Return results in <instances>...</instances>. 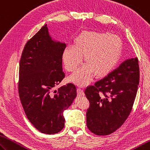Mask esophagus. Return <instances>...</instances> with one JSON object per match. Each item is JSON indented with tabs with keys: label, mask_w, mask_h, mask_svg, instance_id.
<instances>
[{
	"label": "esophagus",
	"mask_w": 150,
	"mask_h": 150,
	"mask_svg": "<svg viewBox=\"0 0 150 150\" xmlns=\"http://www.w3.org/2000/svg\"><path fill=\"white\" fill-rule=\"evenodd\" d=\"M77 92H78V95L79 96H83L85 95V93L83 92V91L80 88H78L77 89Z\"/></svg>",
	"instance_id": "obj_1"
}]
</instances>
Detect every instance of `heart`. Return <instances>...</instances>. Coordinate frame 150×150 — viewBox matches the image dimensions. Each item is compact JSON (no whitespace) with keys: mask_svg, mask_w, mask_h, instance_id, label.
<instances>
[{"mask_svg":"<svg viewBox=\"0 0 150 150\" xmlns=\"http://www.w3.org/2000/svg\"><path fill=\"white\" fill-rule=\"evenodd\" d=\"M121 43L117 36L109 33L84 32L76 39L75 44H69L62 52L65 68L74 72L80 65L83 56L86 64L69 78V81L79 86L88 85L97 73L108 74L117 64Z\"/></svg>","mask_w":150,"mask_h":150,"instance_id":"1","label":"heart"}]
</instances>
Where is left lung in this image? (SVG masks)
<instances>
[{
  "mask_svg": "<svg viewBox=\"0 0 150 150\" xmlns=\"http://www.w3.org/2000/svg\"><path fill=\"white\" fill-rule=\"evenodd\" d=\"M139 83L137 58L125 60L117 68L86 88L91 103L86 126L93 134L107 135L114 132L130 114Z\"/></svg>",
  "mask_w": 150,
  "mask_h": 150,
  "instance_id": "8db88e82",
  "label": "left lung"
}]
</instances>
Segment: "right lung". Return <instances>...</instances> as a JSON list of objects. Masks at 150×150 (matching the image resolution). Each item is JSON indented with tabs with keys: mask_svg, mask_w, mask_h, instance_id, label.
I'll use <instances>...</instances> for the list:
<instances>
[{
	"mask_svg": "<svg viewBox=\"0 0 150 150\" xmlns=\"http://www.w3.org/2000/svg\"><path fill=\"white\" fill-rule=\"evenodd\" d=\"M65 42L52 38L47 25L26 43L19 65L18 93L29 121L42 133L54 134L64 127V112L77 96L68 83L52 91L65 78L62 52Z\"/></svg>",
	"mask_w": 150,
	"mask_h": 150,
	"instance_id": "add662e5",
	"label": "right lung"
}]
</instances>
